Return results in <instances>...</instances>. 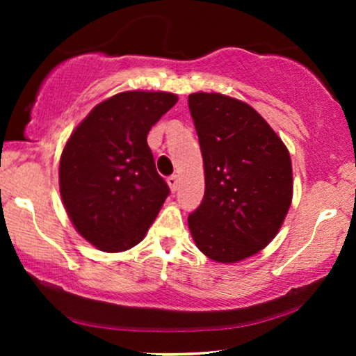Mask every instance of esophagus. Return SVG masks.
I'll list each match as a JSON object with an SVG mask.
<instances>
[{
    "instance_id": "obj_1",
    "label": "esophagus",
    "mask_w": 356,
    "mask_h": 356,
    "mask_svg": "<svg viewBox=\"0 0 356 356\" xmlns=\"http://www.w3.org/2000/svg\"><path fill=\"white\" fill-rule=\"evenodd\" d=\"M167 183H168L170 189H172V193H177V191H178L179 179H178L177 175H172V177H168V178H167Z\"/></svg>"
}]
</instances>
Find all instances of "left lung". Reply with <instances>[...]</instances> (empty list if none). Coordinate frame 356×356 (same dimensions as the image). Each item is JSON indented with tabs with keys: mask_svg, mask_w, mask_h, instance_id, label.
<instances>
[{
	"mask_svg": "<svg viewBox=\"0 0 356 356\" xmlns=\"http://www.w3.org/2000/svg\"><path fill=\"white\" fill-rule=\"evenodd\" d=\"M204 160L206 191L189 213L193 240L217 262H236L274 240L293 196L291 160L267 121L245 102L188 97Z\"/></svg>",
	"mask_w": 356,
	"mask_h": 356,
	"instance_id": "obj_1",
	"label": "left lung"
}]
</instances>
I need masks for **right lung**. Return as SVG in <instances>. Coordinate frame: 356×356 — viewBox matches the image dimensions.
I'll return each instance as SVG.
<instances>
[{
	"label": "right lung",
	"instance_id": "add662e5",
	"mask_svg": "<svg viewBox=\"0 0 356 356\" xmlns=\"http://www.w3.org/2000/svg\"><path fill=\"white\" fill-rule=\"evenodd\" d=\"M177 102L168 92H121L97 105L67 139L61 199L76 230L99 250L138 245L170 194L147 134Z\"/></svg>",
	"mask_w": 356,
	"mask_h": 356
}]
</instances>
